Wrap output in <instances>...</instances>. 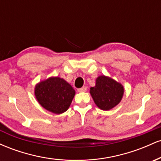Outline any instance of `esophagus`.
Segmentation results:
<instances>
[{
    "instance_id": "34e87169",
    "label": "esophagus",
    "mask_w": 161,
    "mask_h": 161,
    "mask_svg": "<svg viewBox=\"0 0 161 161\" xmlns=\"http://www.w3.org/2000/svg\"><path fill=\"white\" fill-rule=\"evenodd\" d=\"M86 90H87L86 87H82V88H78V90H77V91H78L79 92H86Z\"/></svg>"
}]
</instances>
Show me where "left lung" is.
<instances>
[{"label": "left lung", "instance_id": "obj_1", "mask_svg": "<svg viewBox=\"0 0 161 161\" xmlns=\"http://www.w3.org/2000/svg\"><path fill=\"white\" fill-rule=\"evenodd\" d=\"M124 88L120 83L111 78L101 75L96 79L95 87L90 88V94L100 109L109 110L120 102Z\"/></svg>", "mask_w": 161, "mask_h": 161}]
</instances>
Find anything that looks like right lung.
Instances as JSON below:
<instances>
[{"mask_svg": "<svg viewBox=\"0 0 161 161\" xmlns=\"http://www.w3.org/2000/svg\"><path fill=\"white\" fill-rule=\"evenodd\" d=\"M75 90L64 79L51 77L36 85L35 95L44 108L60 114L67 110L75 95Z\"/></svg>", "mask_w": 161, "mask_h": 161, "instance_id": "right-lung-1", "label": "right lung"}]
</instances>
